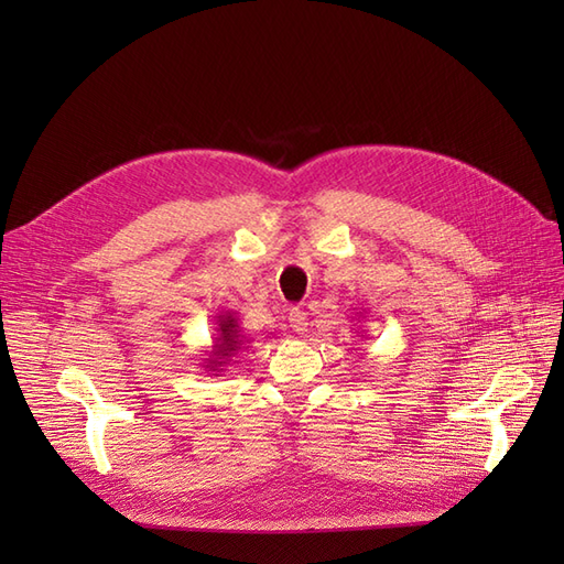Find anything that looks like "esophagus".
<instances>
[{
    "mask_svg": "<svg viewBox=\"0 0 564 564\" xmlns=\"http://www.w3.org/2000/svg\"><path fill=\"white\" fill-rule=\"evenodd\" d=\"M289 324H292V329L296 334H305L308 332V315H305L303 311H292L289 313Z\"/></svg>",
    "mask_w": 564,
    "mask_h": 564,
    "instance_id": "esophagus-1",
    "label": "esophagus"
}]
</instances>
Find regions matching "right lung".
<instances>
[{"label": "right lung", "mask_w": 564, "mask_h": 564, "mask_svg": "<svg viewBox=\"0 0 564 564\" xmlns=\"http://www.w3.org/2000/svg\"><path fill=\"white\" fill-rule=\"evenodd\" d=\"M216 332L218 336L214 338V346L209 350V357H204V371H212L214 377H218L224 367L230 365L232 357L249 344V338L242 336L240 324H237V317L232 311L218 313L216 315Z\"/></svg>", "instance_id": "1"}]
</instances>
